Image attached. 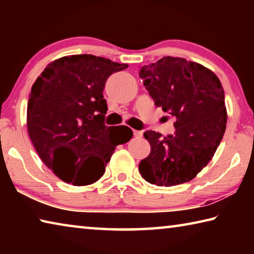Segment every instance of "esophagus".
<instances>
[{"mask_svg":"<svg viewBox=\"0 0 254 254\" xmlns=\"http://www.w3.org/2000/svg\"><path fill=\"white\" fill-rule=\"evenodd\" d=\"M142 131H137V130H133V134H134V136H136V137H140V136H142Z\"/></svg>","mask_w":254,"mask_h":254,"instance_id":"34e87169","label":"esophagus"}]
</instances>
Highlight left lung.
Returning a JSON list of instances; mask_svg holds the SVG:
<instances>
[{"instance_id":"1","label":"left lung","mask_w":254,"mask_h":254,"mask_svg":"<svg viewBox=\"0 0 254 254\" xmlns=\"http://www.w3.org/2000/svg\"><path fill=\"white\" fill-rule=\"evenodd\" d=\"M139 76L154 104L176 119L174 134L143 133L151 151L140 162V174L157 186L187 183L212 160L224 135L227 113L221 81L200 64L170 56L143 66Z\"/></svg>"}]
</instances>
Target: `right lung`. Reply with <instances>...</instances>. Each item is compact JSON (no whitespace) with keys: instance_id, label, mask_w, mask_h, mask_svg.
<instances>
[{"instance_id":"add662e5","label":"right lung","mask_w":254,"mask_h":254,"mask_svg":"<svg viewBox=\"0 0 254 254\" xmlns=\"http://www.w3.org/2000/svg\"><path fill=\"white\" fill-rule=\"evenodd\" d=\"M127 68L93 55L54 60L32 85L27 109L30 139L45 165L74 186L97 182L119 144L133 135L126 126L106 127L103 91L109 77Z\"/></svg>"}]
</instances>
